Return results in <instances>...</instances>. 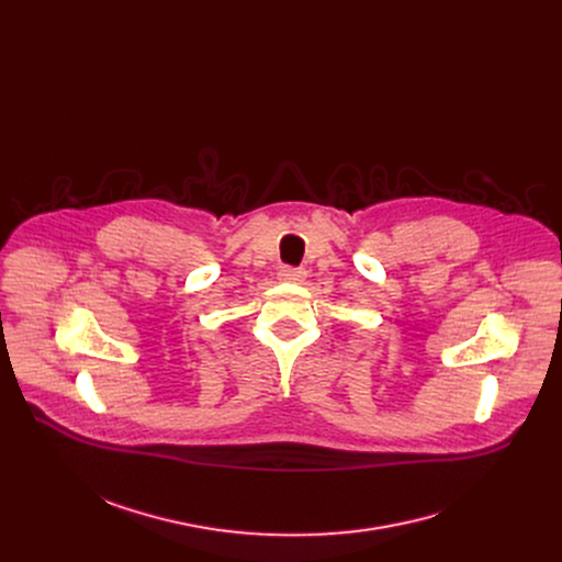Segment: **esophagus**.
<instances>
[{
    "mask_svg": "<svg viewBox=\"0 0 562 562\" xmlns=\"http://www.w3.org/2000/svg\"><path fill=\"white\" fill-rule=\"evenodd\" d=\"M280 278L289 280V282H302L306 278L304 269H291V267H282L280 269Z\"/></svg>",
    "mask_w": 562,
    "mask_h": 562,
    "instance_id": "esophagus-1",
    "label": "esophagus"
}]
</instances>
